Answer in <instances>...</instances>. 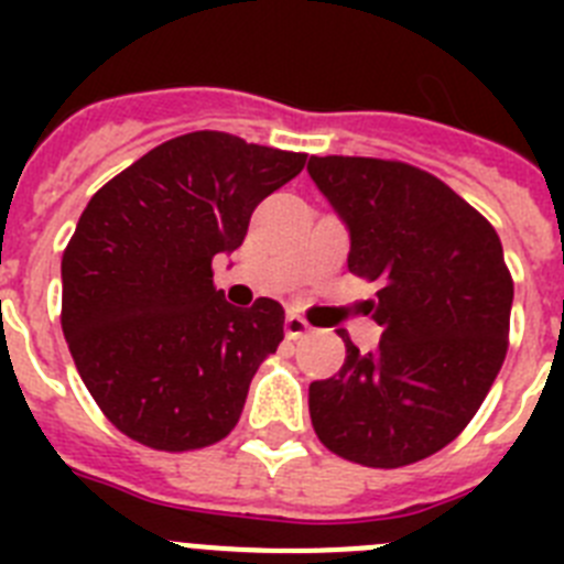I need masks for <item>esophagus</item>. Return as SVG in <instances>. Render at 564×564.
<instances>
[{
  "instance_id": "esophagus-1",
  "label": "esophagus",
  "mask_w": 564,
  "mask_h": 564,
  "mask_svg": "<svg viewBox=\"0 0 564 564\" xmlns=\"http://www.w3.org/2000/svg\"><path fill=\"white\" fill-rule=\"evenodd\" d=\"M311 333V325H307L302 316H288L285 318V336L288 338H302Z\"/></svg>"
}]
</instances>
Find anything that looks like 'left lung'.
Segmentation results:
<instances>
[{"instance_id":"obj_1","label":"left lung","mask_w":564,"mask_h":564,"mask_svg":"<svg viewBox=\"0 0 564 564\" xmlns=\"http://www.w3.org/2000/svg\"><path fill=\"white\" fill-rule=\"evenodd\" d=\"M313 183L350 228L347 268L378 282L376 352L344 336L341 370L311 383L333 455L398 468L441 452L486 401L508 350L514 282L491 223L435 174L378 158H311Z\"/></svg>"}]
</instances>
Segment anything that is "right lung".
<instances>
[{
  "mask_svg": "<svg viewBox=\"0 0 564 564\" xmlns=\"http://www.w3.org/2000/svg\"><path fill=\"white\" fill-rule=\"evenodd\" d=\"M307 154L188 132L93 194L62 257V330L115 430L192 452L237 426L253 372L285 338L273 299L228 305L212 259L242 246L259 203Z\"/></svg>",
  "mask_w": 564,
  "mask_h": 564,
  "instance_id": "obj_1",
  "label": "right lung"
}]
</instances>
